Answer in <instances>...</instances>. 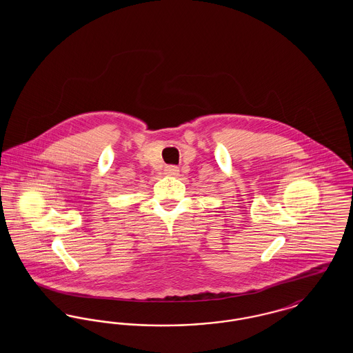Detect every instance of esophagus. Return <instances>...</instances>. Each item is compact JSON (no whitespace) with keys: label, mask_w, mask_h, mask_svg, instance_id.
<instances>
[{"label":"esophagus","mask_w":353,"mask_h":353,"mask_svg":"<svg viewBox=\"0 0 353 353\" xmlns=\"http://www.w3.org/2000/svg\"><path fill=\"white\" fill-rule=\"evenodd\" d=\"M164 172H165V174L169 176V177H176V176H179L180 169L177 168L176 165H168V167H165Z\"/></svg>","instance_id":"obj_1"}]
</instances>
